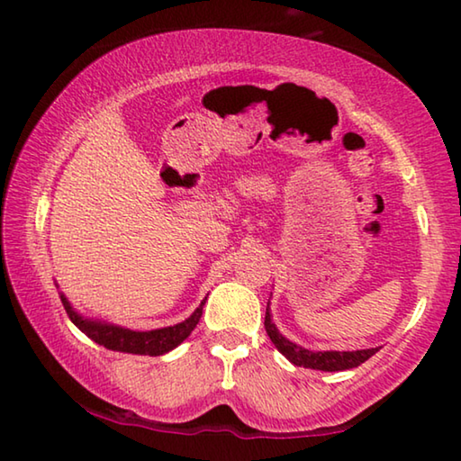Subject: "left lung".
I'll use <instances>...</instances> for the list:
<instances>
[{"label":"left lung","instance_id":"1","mask_svg":"<svg viewBox=\"0 0 461 461\" xmlns=\"http://www.w3.org/2000/svg\"><path fill=\"white\" fill-rule=\"evenodd\" d=\"M264 327H267L268 338L275 343V348L283 354L288 362L294 366H303V368L311 370H323V372H341L349 368H357L364 364L368 357L378 352V348L370 349H356V352H311V349L296 346L291 339H286L283 333L276 330V325L272 323L270 315V303L267 307V317H264Z\"/></svg>","mask_w":461,"mask_h":461}]
</instances>
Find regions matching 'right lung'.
<instances>
[{"instance_id": "right-lung-1", "label": "right lung", "mask_w": 461, "mask_h": 461, "mask_svg": "<svg viewBox=\"0 0 461 461\" xmlns=\"http://www.w3.org/2000/svg\"><path fill=\"white\" fill-rule=\"evenodd\" d=\"M60 301L67 309V315L71 317V321L79 327L87 338L99 343V346L113 349V352H123V354L162 356L170 352V349H175L178 343H183L186 338H189L191 331L197 327L199 319L203 315V305H205L207 296L201 301V305L193 311V315L186 317L183 323L162 327V330H152V331H134L113 323L99 321V319L85 317L79 313V311H75V307L68 303V299L62 293H60Z\"/></svg>"}]
</instances>
